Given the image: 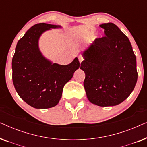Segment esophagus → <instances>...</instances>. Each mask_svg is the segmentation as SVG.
<instances>
[{"label": "esophagus", "instance_id": "obj_1", "mask_svg": "<svg viewBox=\"0 0 147 147\" xmlns=\"http://www.w3.org/2000/svg\"><path fill=\"white\" fill-rule=\"evenodd\" d=\"M78 59H79V61L80 63H81V62L83 61V57H82V55H79L78 56Z\"/></svg>", "mask_w": 147, "mask_h": 147}]
</instances>
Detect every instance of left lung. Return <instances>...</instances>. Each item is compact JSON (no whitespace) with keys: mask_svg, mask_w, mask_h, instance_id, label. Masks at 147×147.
<instances>
[{"mask_svg":"<svg viewBox=\"0 0 147 147\" xmlns=\"http://www.w3.org/2000/svg\"><path fill=\"white\" fill-rule=\"evenodd\" d=\"M105 37L94 40L82 53L80 69L86 74L84 86L91 103L113 106L122 103L137 82L136 59L128 38L115 24L103 23Z\"/></svg>","mask_w":147,"mask_h":147,"instance_id":"1","label":"left lung"}]
</instances>
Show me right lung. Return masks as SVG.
<instances>
[{"label": "right lung", "instance_id": "add662e5", "mask_svg": "<svg viewBox=\"0 0 147 147\" xmlns=\"http://www.w3.org/2000/svg\"><path fill=\"white\" fill-rule=\"evenodd\" d=\"M61 26L36 24L18 41L12 60L13 82L19 96L37 109L52 108L59 103L63 86L80 67L76 57L66 65L53 63L44 57L39 39L44 32Z\"/></svg>", "mask_w": 147, "mask_h": 147}]
</instances>
